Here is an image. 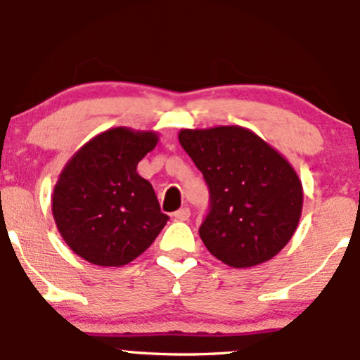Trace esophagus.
<instances>
[{"mask_svg": "<svg viewBox=\"0 0 360 360\" xmlns=\"http://www.w3.org/2000/svg\"><path fill=\"white\" fill-rule=\"evenodd\" d=\"M189 217H191V212H189L188 206H183V208H179V210H177V212L174 213L176 220H181V221L189 220Z\"/></svg>", "mask_w": 360, "mask_h": 360, "instance_id": "obj_1", "label": "esophagus"}]
</instances>
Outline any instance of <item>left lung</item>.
I'll return each instance as SVG.
<instances>
[{
    "label": "left lung",
    "mask_w": 360,
    "mask_h": 360,
    "mask_svg": "<svg viewBox=\"0 0 360 360\" xmlns=\"http://www.w3.org/2000/svg\"><path fill=\"white\" fill-rule=\"evenodd\" d=\"M179 143L210 188L200 237L235 269L267 262L300 223L303 186L291 164L249 128H183Z\"/></svg>",
    "instance_id": "left-lung-1"
}]
</instances>
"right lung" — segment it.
<instances>
[{
    "mask_svg": "<svg viewBox=\"0 0 360 360\" xmlns=\"http://www.w3.org/2000/svg\"><path fill=\"white\" fill-rule=\"evenodd\" d=\"M159 142L155 131L110 128L62 169L52 214L64 242L94 266L122 267L146 252L169 217L137 166Z\"/></svg>",
    "mask_w": 360,
    "mask_h": 360,
    "instance_id": "obj_1",
    "label": "right lung"
}]
</instances>
